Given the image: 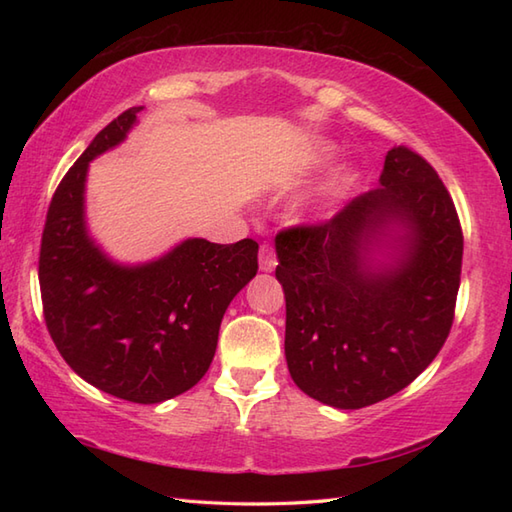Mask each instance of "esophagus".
Listing matches in <instances>:
<instances>
[{
  "label": "esophagus",
  "mask_w": 512,
  "mask_h": 512,
  "mask_svg": "<svg viewBox=\"0 0 512 512\" xmlns=\"http://www.w3.org/2000/svg\"><path fill=\"white\" fill-rule=\"evenodd\" d=\"M275 266H277L275 248L270 244H262V248H259V268H262L264 273H273Z\"/></svg>",
  "instance_id": "esophagus-1"
}]
</instances>
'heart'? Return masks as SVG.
Masks as SVG:
<instances>
[{
	"label": "heart",
	"instance_id": "b5f03b06",
	"mask_svg": "<svg viewBox=\"0 0 512 512\" xmlns=\"http://www.w3.org/2000/svg\"><path fill=\"white\" fill-rule=\"evenodd\" d=\"M336 154H339L336 145L328 143V140H323V143H317L310 149L308 162L310 165H323V162H330ZM352 187H354V176L350 171L336 173L334 178L323 182L319 189H314L308 198L303 200L301 217H306V220H321V217L330 215L336 206H339L347 198V195H350Z\"/></svg>",
	"mask_w": 512,
	"mask_h": 512
}]
</instances>
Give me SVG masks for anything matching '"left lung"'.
I'll list each match as a JSON object with an SVG mask.
<instances>
[{
    "mask_svg": "<svg viewBox=\"0 0 512 512\" xmlns=\"http://www.w3.org/2000/svg\"><path fill=\"white\" fill-rule=\"evenodd\" d=\"M380 187L330 222L275 239L295 385L336 409H361L416 380L453 323L462 228L427 160L387 151Z\"/></svg>",
    "mask_w": 512,
    "mask_h": 512,
    "instance_id": "1",
    "label": "left lung"
}]
</instances>
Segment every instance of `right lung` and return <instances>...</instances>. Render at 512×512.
Wrapping results in <instances>:
<instances>
[{"label": "right lung", "mask_w": 512, "mask_h": 512, "mask_svg": "<svg viewBox=\"0 0 512 512\" xmlns=\"http://www.w3.org/2000/svg\"><path fill=\"white\" fill-rule=\"evenodd\" d=\"M132 107L94 136L52 195L39 253L48 332L85 383L138 405L180 396L209 369L228 303L257 275L253 239L189 237L145 264H121L85 222L90 162L138 123Z\"/></svg>", "instance_id": "1"}]
</instances>
